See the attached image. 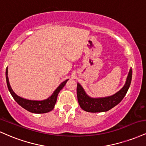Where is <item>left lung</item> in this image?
Wrapping results in <instances>:
<instances>
[{"mask_svg":"<svg viewBox=\"0 0 146 146\" xmlns=\"http://www.w3.org/2000/svg\"><path fill=\"white\" fill-rule=\"evenodd\" d=\"M132 79V69H130L125 85L121 90L111 96L105 98H90L86 94L80 84L77 85V96L81 108L88 112H103L111 110L118 104L125 96Z\"/></svg>","mask_w":146,"mask_h":146,"instance_id":"left-lung-1","label":"left lung"}]
</instances>
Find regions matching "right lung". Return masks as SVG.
Returning <instances> with one entry per match:
<instances>
[{
    "mask_svg": "<svg viewBox=\"0 0 146 146\" xmlns=\"http://www.w3.org/2000/svg\"><path fill=\"white\" fill-rule=\"evenodd\" d=\"M6 80H7V87L9 90L10 93L13 97V99H15V101L20 105L21 107H22L23 108H24L25 110H27L30 112H32V113H47V112L52 111L54 108V105H55L56 101H57V96L58 94L61 89H62V88L64 86L66 82L68 80H66L63 82L62 83H61L60 85L56 88V90L54 91L52 95L50 96L48 99L43 100V101H31V100H27L24 99L23 98L20 97L19 96H17L15 92H13L12 88H11V86L9 84V78H8V69L7 67L6 68Z\"/></svg>",
    "mask_w": 146,
    "mask_h": 146,
    "instance_id": "obj_1",
    "label": "right lung"
}]
</instances>
